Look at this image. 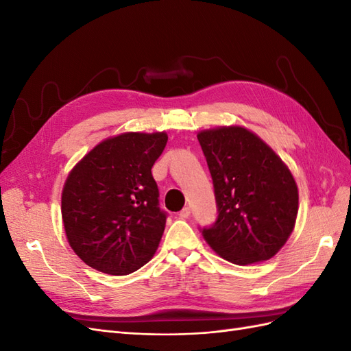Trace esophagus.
<instances>
[{"label": "esophagus", "instance_id": "obj_1", "mask_svg": "<svg viewBox=\"0 0 351 351\" xmlns=\"http://www.w3.org/2000/svg\"><path fill=\"white\" fill-rule=\"evenodd\" d=\"M178 217H180V218H183V219L189 218V217H190V208H189V206H184L182 210H180Z\"/></svg>", "mask_w": 351, "mask_h": 351}]
</instances>
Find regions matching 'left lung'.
I'll return each instance as SVG.
<instances>
[{"label":"left lung","mask_w":351,"mask_h":351,"mask_svg":"<svg viewBox=\"0 0 351 351\" xmlns=\"http://www.w3.org/2000/svg\"><path fill=\"white\" fill-rule=\"evenodd\" d=\"M214 183L217 221L200 228L222 259L250 265L271 259L290 237L299 192L271 147L239 125L197 134Z\"/></svg>","instance_id":"8db88e82"}]
</instances>
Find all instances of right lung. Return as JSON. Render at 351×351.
Returning a JSON list of instances; mask_svg holds the SVG:
<instances>
[{
  "mask_svg": "<svg viewBox=\"0 0 351 351\" xmlns=\"http://www.w3.org/2000/svg\"><path fill=\"white\" fill-rule=\"evenodd\" d=\"M167 141L164 132L110 137L71 169L61 215L71 249L90 268L127 275L154 256L167 212L151 169Z\"/></svg>",
  "mask_w": 351,
  "mask_h": 351,
  "instance_id": "obj_1",
  "label": "right lung"
}]
</instances>
